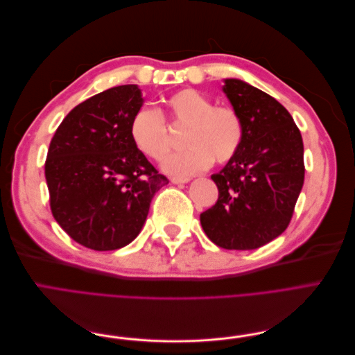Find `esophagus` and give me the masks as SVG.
<instances>
[{
    "label": "esophagus",
    "instance_id": "1",
    "mask_svg": "<svg viewBox=\"0 0 355 355\" xmlns=\"http://www.w3.org/2000/svg\"><path fill=\"white\" fill-rule=\"evenodd\" d=\"M170 180H171V184H187V182L191 180V178H178V176H173V178H170Z\"/></svg>",
    "mask_w": 355,
    "mask_h": 355
}]
</instances>
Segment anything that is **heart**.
Wrapping results in <instances>:
<instances>
[{
  "instance_id": "b5f03b06",
  "label": "heart",
  "mask_w": 355,
  "mask_h": 355,
  "mask_svg": "<svg viewBox=\"0 0 355 355\" xmlns=\"http://www.w3.org/2000/svg\"><path fill=\"white\" fill-rule=\"evenodd\" d=\"M171 125L187 127V149L168 155L163 168L167 173L191 176L207 168L213 161L227 164L240 153L245 137L244 121L237 110L214 102L194 89H184L164 101ZM135 146L148 158L161 161L170 149V128L157 110L141 108L130 121Z\"/></svg>"
}]
</instances>
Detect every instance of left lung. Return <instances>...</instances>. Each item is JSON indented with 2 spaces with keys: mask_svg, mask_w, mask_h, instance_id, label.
Here are the masks:
<instances>
[{
  "mask_svg": "<svg viewBox=\"0 0 355 355\" xmlns=\"http://www.w3.org/2000/svg\"><path fill=\"white\" fill-rule=\"evenodd\" d=\"M223 92L244 121L240 153L211 179L219 197L200 214L222 249L253 250L283 234L304 185V142L292 115L272 96L240 80Z\"/></svg>",
  "mask_w": 355,
  "mask_h": 355,
  "instance_id": "8db88e82",
  "label": "left lung"
}]
</instances>
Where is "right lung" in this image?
Here are the masks:
<instances>
[{
	"instance_id": "add662e5",
	"label": "right lung",
	"mask_w": 355,
	"mask_h": 355,
	"mask_svg": "<svg viewBox=\"0 0 355 355\" xmlns=\"http://www.w3.org/2000/svg\"><path fill=\"white\" fill-rule=\"evenodd\" d=\"M142 103L135 84L94 94L63 118L50 142L44 171L53 218L87 249L132 243L155 192L168 184L130 137Z\"/></svg>"
}]
</instances>
